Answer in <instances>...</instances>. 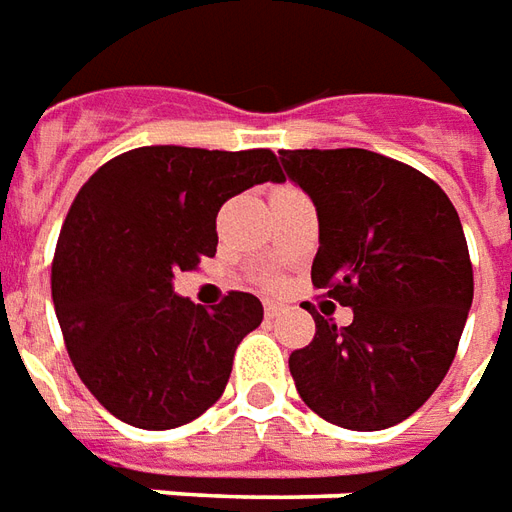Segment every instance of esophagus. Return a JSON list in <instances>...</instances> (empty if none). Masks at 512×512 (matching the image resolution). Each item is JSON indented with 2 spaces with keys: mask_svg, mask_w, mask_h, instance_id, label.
Here are the masks:
<instances>
[{
  "mask_svg": "<svg viewBox=\"0 0 512 512\" xmlns=\"http://www.w3.org/2000/svg\"><path fill=\"white\" fill-rule=\"evenodd\" d=\"M281 311H284V306H281V303H275V300H267V303H264V314H267V320L278 317Z\"/></svg>",
  "mask_w": 512,
  "mask_h": 512,
  "instance_id": "34e87169",
  "label": "esophagus"
}]
</instances>
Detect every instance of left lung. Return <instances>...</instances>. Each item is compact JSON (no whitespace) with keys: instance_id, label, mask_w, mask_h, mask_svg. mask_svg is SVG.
<instances>
[{"instance_id":"left-lung-1","label":"left lung","mask_w":512,"mask_h":512,"mask_svg":"<svg viewBox=\"0 0 512 512\" xmlns=\"http://www.w3.org/2000/svg\"><path fill=\"white\" fill-rule=\"evenodd\" d=\"M311 198L320 250L311 281L353 308L289 355L297 394L325 422L386 430L422 408L458 350L474 297L469 248L447 192L364 148L278 151Z\"/></svg>"}]
</instances>
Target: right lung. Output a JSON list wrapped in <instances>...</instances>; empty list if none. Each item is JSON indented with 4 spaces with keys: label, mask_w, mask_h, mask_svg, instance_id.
Segmentation results:
<instances>
[{
    "label": "right lung",
    "mask_w": 512,
    "mask_h": 512,
    "mask_svg": "<svg viewBox=\"0 0 512 512\" xmlns=\"http://www.w3.org/2000/svg\"><path fill=\"white\" fill-rule=\"evenodd\" d=\"M264 181H284L267 148L146 146L101 165L74 198L54 250V311L76 375L121 422L170 430L220 400L262 300L228 292L195 306L173 273L215 256L220 206Z\"/></svg>",
    "instance_id": "obj_1"
}]
</instances>
